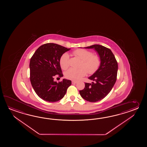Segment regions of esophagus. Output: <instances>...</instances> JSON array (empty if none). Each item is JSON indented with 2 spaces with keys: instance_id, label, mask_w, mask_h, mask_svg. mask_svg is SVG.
<instances>
[{
  "instance_id": "obj_1",
  "label": "esophagus",
  "mask_w": 147,
  "mask_h": 147,
  "mask_svg": "<svg viewBox=\"0 0 147 147\" xmlns=\"http://www.w3.org/2000/svg\"><path fill=\"white\" fill-rule=\"evenodd\" d=\"M77 81H72V84H77Z\"/></svg>"
}]
</instances>
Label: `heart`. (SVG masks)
I'll return each mask as SVG.
<instances>
[{"label":"heart","instance_id":"b5f03b06","mask_svg":"<svg viewBox=\"0 0 147 147\" xmlns=\"http://www.w3.org/2000/svg\"><path fill=\"white\" fill-rule=\"evenodd\" d=\"M75 56L81 60L80 69L70 68L65 73V77L72 80H78L88 73L94 74L100 68L101 59L99 55L94 54L90 50L78 49L72 52ZM60 66L63 70H66L70 66V58L68 53H65L59 60Z\"/></svg>","mask_w":147,"mask_h":147}]
</instances>
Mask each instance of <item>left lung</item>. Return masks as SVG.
<instances>
[{
	"label": "left lung",
	"mask_w": 147,
	"mask_h": 147,
	"mask_svg": "<svg viewBox=\"0 0 147 147\" xmlns=\"http://www.w3.org/2000/svg\"><path fill=\"white\" fill-rule=\"evenodd\" d=\"M94 48L101 59L100 68L89 77L94 82L92 84L85 82L83 90L79 91L80 94L84 100L95 102L106 97L111 90L117 77L118 63L111 50L99 45H94L86 47Z\"/></svg>",
	"instance_id": "1"
}]
</instances>
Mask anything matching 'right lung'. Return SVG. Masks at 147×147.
I'll list each match as a JSON object with an SVG mask.
<instances>
[{
	"instance_id": "1",
	"label": "right lung",
	"mask_w": 147,
	"mask_h": 147,
	"mask_svg": "<svg viewBox=\"0 0 147 147\" xmlns=\"http://www.w3.org/2000/svg\"><path fill=\"white\" fill-rule=\"evenodd\" d=\"M69 50L58 44L47 43L39 47L31 57L29 64L31 85L45 101L53 102L61 99L71 84L69 80L63 79L58 82L53 80L55 77H63L60 58Z\"/></svg>"
}]
</instances>
